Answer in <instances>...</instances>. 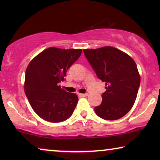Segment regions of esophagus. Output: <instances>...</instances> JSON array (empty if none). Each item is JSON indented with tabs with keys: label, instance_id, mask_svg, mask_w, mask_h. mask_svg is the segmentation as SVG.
<instances>
[{
	"label": "esophagus",
	"instance_id": "esophagus-1",
	"mask_svg": "<svg viewBox=\"0 0 160 160\" xmlns=\"http://www.w3.org/2000/svg\"><path fill=\"white\" fill-rule=\"evenodd\" d=\"M78 95L81 96V97H87V96L88 95V94H87V93H84V94L79 93V94H78Z\"/></svg>",
	"mask_w": 160,
	"mask_h": 160
}]
</instances>
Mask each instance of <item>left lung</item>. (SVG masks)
Listing matches in <instances>:
<instances>
[{
    "mask_svg": "<svg viewBox=\"0 0 160 160\" xmlns=\"http://www.w3.org/2000/svg\"><path fill=\"white\" fill-rule=\"evenodd\" d=\"M98 77L106 82L102 101L96 106L98 117L106 120L123 117L132 108L141 83L136 63L125 52L110 46L84 49Z\"/></svg>",
    "mask_w": 160,
    "mask_h": 160,
    "instance_id": "8db88e82",
    "label": "left lung"
}]
</instances>
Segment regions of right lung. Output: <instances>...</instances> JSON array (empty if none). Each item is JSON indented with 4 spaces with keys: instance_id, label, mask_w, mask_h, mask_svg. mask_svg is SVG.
<instances>
[{
    "instance_id": "add662e5",
    "label": "right lung",
    "mask_w": 160,
    "mask_h": 160,
    "mask_svg": "<svg viewBox=\"0 0 160 160\" xmlns=\"http://www.w3.org/2000/svg\"><path fill=\"white\" fill-rule=\"evenodd\" d=\"M81 49L49 47L30 61L25 72L24 89L33 111L41 119L60 122L71 117L78 98L68 92L59 83L67 70L81 56Z\"/></svg>"
}]
</instances>
